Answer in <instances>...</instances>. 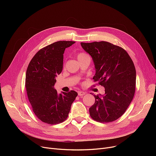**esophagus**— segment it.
<instances>
[{
    "label": "esophagus",
    "instance_id": "esophagus-1",
    "mask_svg": "<svg viewBox=\"0 0 156 156\" xmlns=\"http://www.w3.org/2000/svg\"><path fill=\"white\" fill-rule=\"evenodd\" d=\"M78 95L80 96V97H82V96H83L84 95H85V92H82V91H80V92H78Z\"/></svg>",
    "mask_w": 156,
    "mask_h": 156
}]
</instances>
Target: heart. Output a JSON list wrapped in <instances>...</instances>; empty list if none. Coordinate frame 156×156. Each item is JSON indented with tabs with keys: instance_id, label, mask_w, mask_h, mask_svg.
I'll list each match as a JSON object with an SVG mask.
<instances>
[{
	"instance_id": "heart-1",
	"label": "heart",
	"mask_w": 156,
	"mask_h": 156,
	"mask_svg": "<svg viewBox=\"0 0 156 156\" xmlns=\"http://www.w3.org/2000/svg\"><path fill=\"white\" fill-rule=\"evenodd\" d=\"M88 57V55L86 53H85V52H80L77 55L78 60H80L81 59L85 58V57Z\"/></svg>"
}]
</instances>
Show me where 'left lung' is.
Wrapping results in <instances>:
<instances>
[{"label":"left lung","instance_id":"8db88e82","mask_svg":"<svg viewBox=\"0 0 156 156\" xmlns=\"http://www.w3.org/2000/svg\"><path fill=\"white\" fill-rule=\"evenodd\" d=\"M91 55L95 65L94 81L105 88V94L95 95L90 108L91 118L98 122H109L123 114L135 92L136 70L133 61L123 48L109 42H81Z\"/></svg>","mask_w":156,"mask_h":156}]
</instances>
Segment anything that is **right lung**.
<instances>
[{
    "label": "right lung",
    "instance_id": "obj_1",
    "mask_svg": "<svg viewBox=\"0 0 156 156\" xmlns=\"http://www.w3.org/2000/svg\"><path fill=\"white\" fill-rule=\"evenodd\" d=\"M75 42L58 41L42 48L31 60L26 73L28 100L36 116L47 124L60 123L67 119L78 93L71 90L58 94L54 86L62 72L65 49Z\"/></svg>",
    "mask_w": 156,
    "mask_h": 156
}]
</instances>
